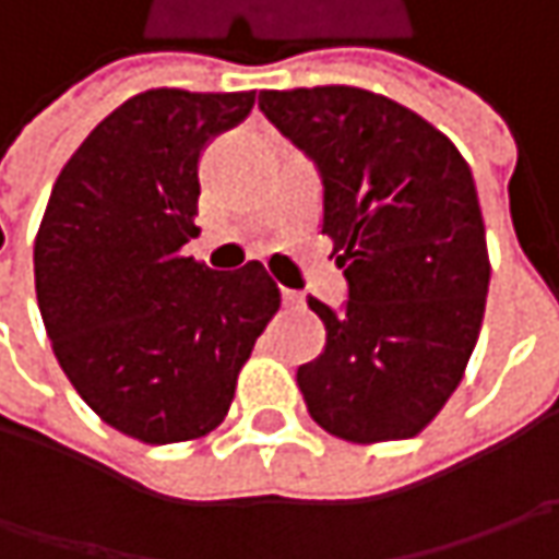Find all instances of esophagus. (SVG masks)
<instances>
[{"instance_id":"obj_1","label":"esophagus","mask_w":559,"mask_h":559,"mask_svg":"<svg viewBox=\"0 0 559 559\" xmlns=\"http://www.w3.org/2000/svg\"><path fill=\"white\" fill-rule=\"evenodd\" d=\"M283 305H286V308H295V305H301V295H298V292L283 289Z\"/></svg>"}]
</instances>
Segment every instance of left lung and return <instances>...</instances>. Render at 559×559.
<instances>
[{
  "mask_svg": "<svg viewBox=\"0 0 559 559\" xmlns=\"http://www.w3.org/2000/svg\"><path fill=\"white\" fill-rule=\"evenodd\" d=\"M258 105L317 164L348 280L342 311L308 298L326 345L298 367L305 404L335 439H414L461 385L483 326L491 267L469 164L370 90H264Z\"/></svg>",
  "mask_w": 559,
  "mask_h": 559,
  "instance_id": "1",
  "label": "left lung"
}]
</instances>
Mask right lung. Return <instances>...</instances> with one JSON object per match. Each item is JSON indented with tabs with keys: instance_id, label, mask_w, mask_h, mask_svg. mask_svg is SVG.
<instances>
[{
	"instance_id": "right-lung-1",
	"label": "right lung",
	"mask_w": 559,
	"mask_h": 559,
	"mask_svg": "<svg viewBox=\"0 0 559 559\" xmlns=\"http://www.w3.org/2000/svg\"><path fill=\"white\" fill-rule=\"evenodd\" d=\"M254 93L148 90L115 108L61 167L33 242L36 301L76 395L145 444L207 436L280 289L264 264L217 273L199 236V158Z\"/></svg>"
}]
</instances>
